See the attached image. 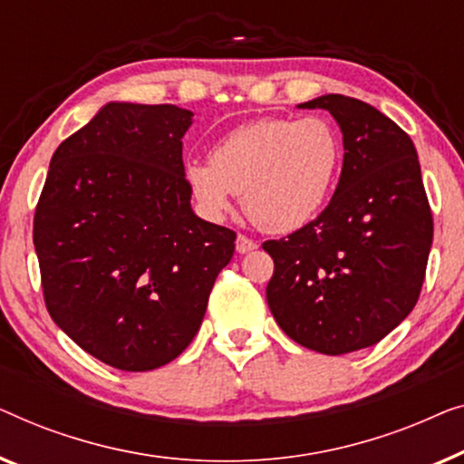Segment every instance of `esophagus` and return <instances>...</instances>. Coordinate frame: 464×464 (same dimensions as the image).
<instances>
[{
	"instance_id": "esophagus-1",
	"label": "esophagus",
	"mask_w": 464,
	"mask_h": 464,
	"mask_svg": "<svg viewBox=\"0 0 464 464\" xmlns=\"http://www.w3.org/2000/svg\"><path fill=\"white\" fill-rule=\"evenodd\" d=\"M235 247H237L239 254H247L252 250H256L258 244L250 237H246V235H237V241H235Z\"/></svg>"
}]
</instances>
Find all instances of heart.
<instances>
[{"label": "heart", "mask_w": 464, "mask_h": 464, "mask_svg": "<svg viewBox=\"0 0 464 464\" xmlns=\"http://www.w3.org/2000/svg\"><path fill=\"white\" fill-rule=\"evenodd\" d=\"M334 123L263 117L231 130L212 149V161H188V187L208 217H225L235 195L263 231H296L328 204L343 166Z\"/></svg>", "instance_id": "obj_1"}]
</instances>
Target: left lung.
Wrapping results in <instances>:
<instances>
[{"label":"left lung","mask_w":464,"mask_h":464,"mask_svg":"<svg viewBox=\"0 0 464 464\" xmlns=\"http://www.w3.org/2000/svg\"><path fill=\"white\" fill-rule=\"evenodd\" d=\"M343 132L330 204L288 237L269 239L266 303L285 334L324 355L372 347L414 309L433 244V214L414 142L368 102L325 94Z\"/></svg>","instance_id":"1"}]
</instances>
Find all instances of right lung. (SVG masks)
Listing matches in <instances>:
<instances>
[{"label": "right lung", "mask_w": 464, "mask_h": 464, "mask_svg": "<svg viewBox=\"0 0 464 464\" xmlns=\"http://www.w3.org/2000/svg\"><path fill=\"white\" fill-rule=\"evenodd\" d=\"M191 123L174 104H104L58 145L39 195L34 244L50 317L117 370L176 360L235 252V231L191 210Z\"/></svg>", "instance_id": "1"}]
</instances>
